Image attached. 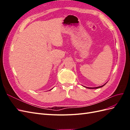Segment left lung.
Segmentation results:
<instances>
[{"label":"left lung","mask_w":130,"mask_h":130,"mask_svg":"<svg viewBox=\"0 0 130 130\" xmlns=\"http://www.w3.org/2000/svg\"><path fill=\"white\" fill-rule=\"evenodd\" d=\"M107 82H106V84H105L103 85L99 86V87H85L87 88H88V89H98V88H101V87H103V86H104L106 84H107Z\"/></svg>","instance_id":"obj_1"}]
</instances>
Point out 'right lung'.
Masks as SVG:
<instances>
[{"mask_svg":"<svg viewBox=\"0 0 130 130\" xmlns=\"http://www.w3.org/2000/svg\"><path fill=\"white\" fill-rule=\"evenodd\" d=\"M52 89H53V88H52ZM52 89H50V90H52Z\"/></svg>","mask_w":130,"mask_h":130,"instance_id":"add662e5","label":"right lung"}]
</instances>
